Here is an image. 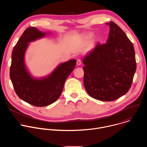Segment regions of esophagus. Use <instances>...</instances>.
I'll use <instances>...</instances> for the list:
<instances>
[{"label": "esophagus", "mask_w": 147, "mask_h": 147, "mask_svg": "<svg viewBox=\"0 0 147 147\" xmlns=\"http://www.w3.org/2000/svg\"><path fill=\"white\" fill-rule=\"evenodd\" d=\"M77 65L78 66H80V65H81V60L80 59H78V60H77Z\"/></svg>", "instance_id": "obj_1"}]
</instances>
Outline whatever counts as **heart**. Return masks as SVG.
<instances>
[{"instance_id":"heart-1","label":"heart","mask_w":147,"mask_h":147,"mask_svg":"<svg viewBox=\"0 0 147 147\" xmlns=\"http://www.w3.org/2000/svg\"><path fill=\"white\" fill-rule=\"evenodd\" d=\"M92 35H93L92 33H89V34H88L87 35V38H91L92 36Z\"/></svg>"}]
</instances>
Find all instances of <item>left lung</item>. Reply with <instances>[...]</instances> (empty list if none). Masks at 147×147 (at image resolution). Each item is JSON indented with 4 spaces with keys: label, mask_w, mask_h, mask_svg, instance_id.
<instances>
[{
    "label": "left lung",
    "mask_w": 147,
    "mask_h": 147,
    "mask_svg": "<svg viewBox=\"0 0 147 147\" xmlns=\"http://www.w3.org/2000/svg\"><path fill=\"white\" fill-rule=\"evenodd\" d=\"M109 26L106 44H97L83 59L84 85L92 98L112 101L130 90L136 70L134 47L126 34L114 22Z\"/></svg>",
    "instance_id": "8db88e82"
}]
</instances>
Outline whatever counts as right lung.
Wrapping results in <instances>:
<instances>
[{"label":"right lung","instance_id":"1","mask_svg":"<svg viewBox=\"0 0 147 147\" xmlns=\"http://www.w3.org/2000/svg\"><path fill=\"white\" fill-rule=\"evenodd\" d=\"M46 34L37 28H27L14 47L11 55L10 77L17 96L33 106L46 107L60 96L66 80L74 70L76 60L63 63L48 76L39 79L32 78L24 64V54L28 43Z\"/></svg>","mask_w":147,"mask_h":147}]
</instances>
